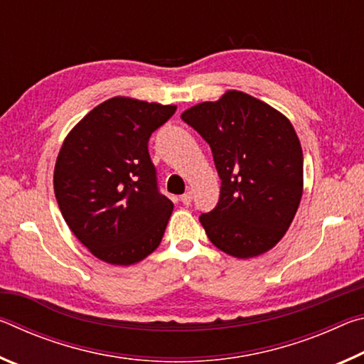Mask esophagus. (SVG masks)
<instances>
[{"mask_svg":"<svg viewBox=\"0 0 364 364\" xmlns=\"http://www.w3.org/2000/svg\"><path fill=\"white\" fill-rule=\"evenodd\" d=\"M180 199H181V202H183L184 205H189L191 200H193V194H191V193H184V194L180 197Z\"/></svg>","mask_w":364,"mask_h":364,"instance_id":"obj_1","label":"esophagus"}]
</instances>
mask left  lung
Here are the masks:
<instances>
[{
	"mask_svg": "<svg viewBox=\"0 0 364 364\" xmlns=\"http://www.w3.org/2000/svg\"><path fill=\"white\" fill-rule=\"evenodd\" d=\"M210 146L220 199L199 221L210 242L236 258L273 249L291 226L304 193V154L284 114L230 90L181 114Z\"/></svg>",
	"mask_w": 364,
	"mask_h": 364,
	"instance_id": "left-lung-1",
	"label": "left lung"
}]
</instances>
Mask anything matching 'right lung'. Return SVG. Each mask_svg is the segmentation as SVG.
Returning a JSON list of instances; mask_svg holds the SVG:
<instances>
[{
	"label": "right lung",
	"instance_id": "1",
	"mask_svg": "<svg viewBox=\"0 0 364 364\" xmlns=\"http://www.w3.org/2000/svg\"><path fill=\"white\" fill-rule=\"evenodd\" d=\"M176 106L115 96L67 134L54 194L70 231L100 260L128 267L159 247L173 202L159 193L147 143Z\"/></svg>",
	"mask_w": 364,
	"mask_h": 364
}]
</instances>
